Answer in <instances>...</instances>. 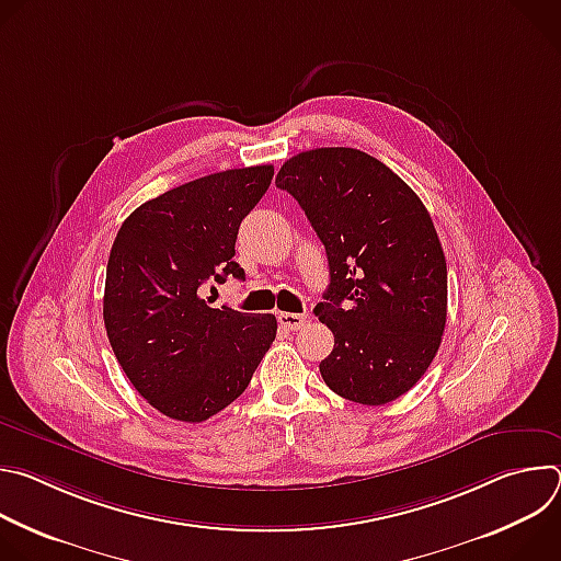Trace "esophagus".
Wrapping results in <instances>:
<instances>
[{"instance_id": "34e87169", "label": "esophagus", "mask_w": 561, "mask_h": 561, "mask_svg": "<svg viewBox=\"0 0 561 561\" xmlns=\"http://www.w3.org/2000/svg\"><path fill=\"white\" fill-rule=\"evenodd\" d=\"M308 322L306 314H297V312H279V324L288 331H299L304 329Z\"/></svg>"}]
</instances>
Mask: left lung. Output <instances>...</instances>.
Segmentation results:
<instances>
[{
	"instance_id": "obj_1",
	"label": "left lung",
	"mask_w": 561,
	"mask_h": 561,
	"mask_svg": "<svg viewBox=\"0 0 561 561\" xmlns=\"http://www.w3.org/2000/svg\"><path fill=\"white\" fill-rule=\"evenodd\" d=\"M275 184L297 199L329 257L314 314L335 348L319 373L351 402H392L422 379L446 327V257L426 206L379 159L344 146L286 159Z\"/></svg>"
}]
</instances>
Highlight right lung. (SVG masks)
<instances>
[{"mask_svg":"<svg viewBox=\"0 0 561 561\" xmlns=\"http://www.w3.org/2000/svg\"><path fill=\"white\" fill-rule=\"evenodd\" d=\"M273 180V167L213 173L135 208L111 249L104 327L126 377L146 402L199 424L247 390L277 335L275 314L210 308L199 290L228 275L242 219Z\"/></svg>","mask_w":561,"mask_h":561,"instance_id":"1","label":"right lung"}]
</instances>
